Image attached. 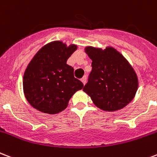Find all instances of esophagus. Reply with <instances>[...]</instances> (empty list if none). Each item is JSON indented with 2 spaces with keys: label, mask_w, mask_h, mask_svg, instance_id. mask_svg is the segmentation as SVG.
<instances>
[{
  "label": "esophagus",
  "mask_w": 157,
  "mask_h": 157,
  "mask_svg": "<svg viewBox=\"0 0 157 157\" xmlns=\"http://www.w3.org/2000/svg\"><path fill=\"white\" fill-rule=\"evenodd\" d=\"M81 82H82V83H83L84 85L86 83V76H84L83 78L81 79Z\"/></svg>",
  "instance_id": "1"
}]
</instances>
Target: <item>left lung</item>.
I'll return each mask as SVG.
<instances>
[{"label":"left lung","mask_w":157,"mask_h":157,"mask_svg":"<svg viewBox=\"0 0 157 157\" xmlns=\"http://www.w3.org/2000/svg\"><path fill=\"white\" fill-rule=\"evenodd\" d=\"M85 52L92 60V71L83 90L94 105L113 112L128 105L135 97L138 79L128 60L113 47L87 46Z\"/></svg>","instance_id":"1"}]
</instances>
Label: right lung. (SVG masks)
Here are the masks:
<instances>
[{
  "label": "right lung",
  "instance_id": "1",
  "mask_svg": "<svg viewBox=\"0 0 157 157\" xmlns=\"http://www.w3.org/2000/svg\"><path fill=\"white\" fill-rule=\"evenodd\" d=\"M76 49V44L52 41L33 56L23 76L24 94L32 107L49 114L60 113L83 88V83L74 77L73 67L67 64Z\"/></svg>",
  "mask_w": 157,
  "mask_h": 157
}]
</instances>
